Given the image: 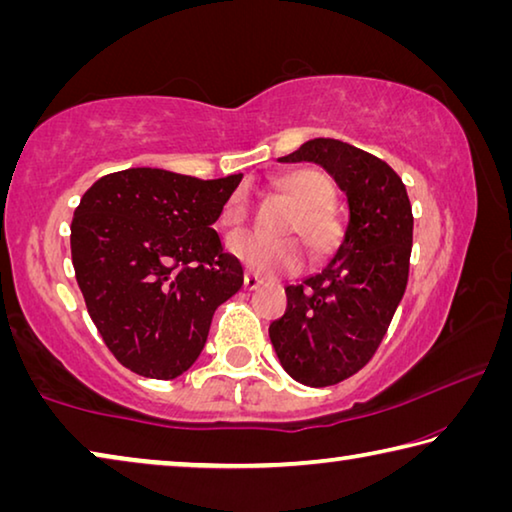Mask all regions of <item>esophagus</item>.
I'll list each match as a JSON object with an SVG mask.
<instances>
[{"label":"esophagus","instance_id":"esophagus-1","mask_svg":"<svg viewBox=\"0 0 512 512\" xmlns=\"http://www.w3.org/2000/svg\"><path fill=\"white\" fill-rule=\"evenodd\" d=\"M244 287H246L248 291H255V289L262 287V280H259V277H257L255 273L246 271V275H244Z\"/></svg>","mask_w":512,"mask_h":512}]
</instances>
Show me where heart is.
<instances>
[{"label": "heart", "mask_w": 512, "mask_h": 512, "mask_svg": "<svg viewBox=\"0 0 512 512\" xmlns=\"http://www.w3.org/2000/svg\"><path fill=\"white\" fill-rule=\"evenodd\" d=\"M287 194L296 210L284 223V232L298 235L316 257L332 255L341 241V221L332 207L327 205L332 196V185L323 171L298 169L282 176L275 183ZM248 219V201L241 192L225 201L219 223L223 228H237ZM228 253L264 277H277L296 273L305 264L307 253L297 237H268L262 232L244 230L228 237Z\"/></svg>", "instance_id": "heart-1"}]
</instances>
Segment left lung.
Masks as SVG:
<instances>
[{
    "instance_id": "1",
    "label": "left lung",
    "mask_w": 512,
    "mask_h": 512,
    "mask_svg": "<svg viewBox=\"0 0 512 512\" xmlns=\"http://www.w3.org/2000/svg\"><path fill=\"white\" fill-rule=\"evenodd\" d=\"M280 162H316L348 196L350 221L323 271L287 287L268 327L277 359L305 386L359 372L377 352L409 280L413 214L402 178L348 142L316 137Z\"/></svg>"
}]
</instances>
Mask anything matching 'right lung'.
<instances>
[{"instance_id": "right-lung-1", "label": "right lung", "mask_w": 512, "mask_h": 512, "mask_svg": "<svg viewBox=\"0 0 512 512\" xmlns=\"http://www.w3.org/2000/svg\"><path fill=\"white\" fill-rule=\"evenodd\" d=\"M241 173L201 180L137 167L99 178L72 221V264L92 323L128 370L192 368L219 305L244 284L212 225Z\"/></svg>"}]
</instances>
